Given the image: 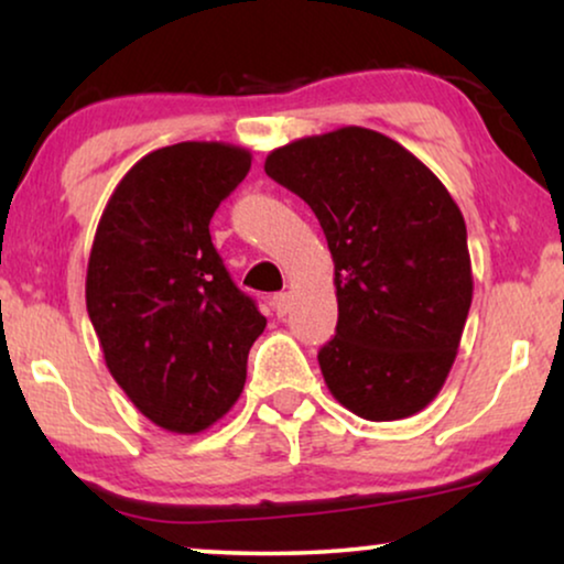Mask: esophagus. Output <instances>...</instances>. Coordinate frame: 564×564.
<instances>
[{
    "label": "esophagus",
    "instance_id": "obj_1",
    "mask_svg": "<svg viewBox=\"0 0 564 564\" xmlns=\"http://www.w3.org/2000/svg\"><path fill=\"white\" fill-rule=\"evenodd\" d=\"M272 307L276 313V318H284L290 313V292H276L272 297Z\"/></svg>",
    "mask_w": 564,
    "mask_h": 564
}]
</instances>
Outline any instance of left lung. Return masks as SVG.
I'll use <instances>...</instances> for the list:
<instances>
[{
	"instance_id": "obj_1",
	"label": "left lung",
	"mask_w": 564,
	"mask_h": 564,
	"mask_svg": "<svg viewBox=\"0 0 564 564\" xmlns=\"http://www.w3.org/2000/svg\"><path fill=\"white\" fill-rule=\"evenodd\" d=\"M264 172L311 205L334 257L338 323L318 351L330 395L367 421L423 411L473 303L457 203L411 151L357 126L274 149Z\"/></svg>"
}]
</instances>
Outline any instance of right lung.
Segmentation results:
<instances>
[{"instance_id":"obj_1","label":"right lung","mask_w":564,"mask_h":564,"mask_svg":"<svg viewBox=\"0 0 564 564\" xmlns=\"http://www.w3.org/2000/svg\"><path fill=\"white\" fill-rule=\"evenodd\" d=\"M249 169V151L218 141L151 151L115 187L91 243L87 313L105 365L172 434H199L234 408L267 326L210 238Z\"/></svg>"}]
</instances>
